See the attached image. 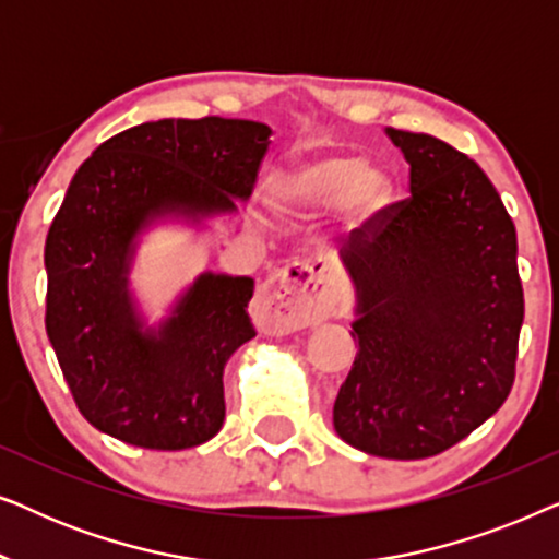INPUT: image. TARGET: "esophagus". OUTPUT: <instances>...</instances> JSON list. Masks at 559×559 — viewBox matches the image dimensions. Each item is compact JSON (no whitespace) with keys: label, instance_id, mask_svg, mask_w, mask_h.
Segmentation results:
<instances>
[{"label":"esophagus","instance_id":"34e87169","mask_svg":"<svg viewBox=\"0 0 559 559\" xmlns=\"http://www.w3.org/2000/svg\"><path fill=\"white\" fill-rule=\"evenodd\" d=\"M335 302L338 295L331 285H325L320 266L300 259L264 280L254 312L266 331L289 333L331 318Z\"/></svg>","mask_w":559,"mask_h":559}]
</instances>
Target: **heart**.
<instances>
[{
    "mask_svg": "<svg viewBox=\"0 0 559 559\" xmlns=\"http://www.w3.org/2000/svg\"><path fill=\"white\" fill-rule=\"evenodd\" d=\"M274 209L287 216L343 209L354 226H369L394 198L392 175L358 155L312 152L287 165L270 188Z\"/></svg>",
    "mask_w": 559,
    "mask_h": 559,
    "instance_id": "1",
    "label": "heart"
}]
</instances>
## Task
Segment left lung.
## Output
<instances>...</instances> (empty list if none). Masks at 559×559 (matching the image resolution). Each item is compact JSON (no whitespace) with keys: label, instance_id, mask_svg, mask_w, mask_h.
<instances>
[{"label":"left lung","instance_id":"obj_1","mask_svg":"<svg viewBox=\"0 0 559 559\" xmlns=\"http://www.w3.org/2000/svg\"><path fill=\"white\" fill-rule=\"evenodd\" d=\"M409 198L341 249L358 343L333 427L361 453L419 461L453 448L507 402L524 293L516 228L486 173L430 134L384 129Z\"/></svg>","mask_w":559,"mask_h":559}]
</instances>
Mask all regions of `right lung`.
Wrapping results in <instances>:
<instances>
[{
  "label": "right lung",
  "instance_id": "1",
  "mask_svg": "<svg viewBox=\"0 0 559 559\" xmlns=\"http://www.w3.org/2000/svg\"><path fill=\"white\" fill-rule=\"evenodd\" d=\"M272 129L249 119H157L98 144L45 241V331L81 415L147 450L209 442L226 417L224 369L254 338V280L201 272L157 323L132 287L152 228L203 231L254 190Z\"/></svg>",
  "mask_w": 559,
  "mask_h": 559
}]
</instances>
